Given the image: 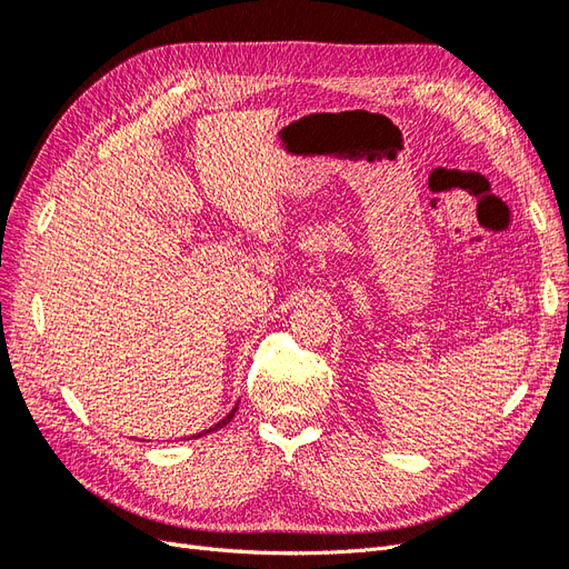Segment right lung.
<instances>
[{"instance_id":"obj_1","label":"right lung","mask_w":569,"mask_h":569,"mask_svg":"<svg viewBox=\"0 0 569 569\" xmlns=\"http://www.w3.org/2000/svg\"><path fill=\"white\" fill-rule=\"evenodd\" d=\"M234 412H237V408H232V410L228 412V418H226V420H220V422H218V425H213L211 429H206V432H216V429H220L222 425H228V422L234 418ZM201 435H203V432H201ZM201 435H197V437H201Z\"/></svg>"}]
</instances>
